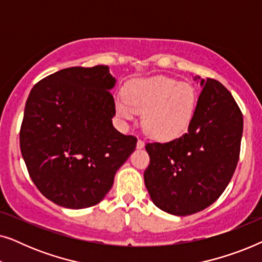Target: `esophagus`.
Segmentation results:
<instances>
[{"mask_svg": "<svg viewBox=\"0 0 262 262\" xmlns=\"http://www.w3.org/2000/svg\"><path fill=\"white\" fill-rule=\"evenodd\" d=\"M137 148H138V149L144 148V142H143L142 139H138V142H137Z\"/></svg>", "mask_w": 262, "mask_h": 262, "instance_id": "esophagus-1", "label": "esophagus"}]
</instances>
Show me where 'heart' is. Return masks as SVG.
Returning a JSON list of instances; mask_svg holds the SVG:
<instances>
[{"label": "heart", "mask_w": 262, "mask_h": 262, "mask_svg": "<svg viewBox=\"0 0 262 262\" xmlns=\"http://www.w3.org/2000/svg\"><path fill=\"white\" fill-rule=\"evenodd\" d=\"M125 96L116 100L117 114L124 121L143 113V128L150 137L167 141L187 130L196 105L194 88L166 76L134 81Z\"/></svg>", "instance_id": "b5f03b06"}]
</instances>
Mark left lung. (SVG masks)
<instances>
[{
	"instance_id": "obj_1",
	"label": "left lung",
	"mask_w": 262,
	"mask_h": 262,
	"mask_svg": "<svg viewBox=\"0 0 262 262\" xmlns=\"http://www.w3.org/2000/svg\"><path fill=\"white\" fill-rule=\"evenodd\" d=\"M188 131L167 143H146L144 182L159 209L175 216L199 212L220 198L239 159L243 116L231 93L202 80Z\"/></svg>"
}]
</instances>
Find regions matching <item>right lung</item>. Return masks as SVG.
Wrapping results in <instances>:
<instances>
[{
  "mask_svg": "<svg viewBox=\"0 0 262 262\" xmlns=\"http://www.w3.org/2000/svg\"><path fill=\"white\" fill-rule=\"evenodd\" d=\"M116 78L107 66L71 67L35 83L20 128L28 174L44 196L68 209L101 202L137 138L112 125Z\"/></svg>",
  "mask_w": 262,
  "mask_h": 262,
  "instance_id": "right-lung-1",
  "label": "right lung"
}]
</instances>
